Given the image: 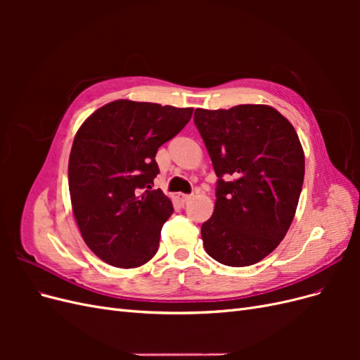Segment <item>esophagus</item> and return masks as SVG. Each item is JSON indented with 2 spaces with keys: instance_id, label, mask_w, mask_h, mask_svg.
Returning a JSON list of instances; mask_svg holds the SVG:
<instances>
[{
  "instance_id": "34e87169",
  "label": "esophagus",
  "mask_w": 360,
  "mask_h": 360,
  "mask_svg": "<svg viewBox=\"0 0 360 360\" xmlns=\"http://www.w3.org/2000/svg\"><path fill=\"white\" fill-rule=\"evenodd\" d=\"M193 198V193L191 195H186V193H177V200L181 202V204H186L188 201H191Z\"/></svg>"
}]
</instances>
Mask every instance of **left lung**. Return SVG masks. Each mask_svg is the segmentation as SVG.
<instances>
[{"label":"left lung","mask_w":360,"mask_h":360,"mask_svg":"<svg viewBox=\"0 0 360 360\" xmlns=\"http://www.w3.org/2000/svg\"><path fill=\"white\" fill-rule=\"evenodd\" d=\"M216 181L214 212L201 226L205 252L245 267L285 237L297 209L304 156L296 130L267 105L195 110Z\"/></svg>","instance_id":"8db88e82"}]
</instances>
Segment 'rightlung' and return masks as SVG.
<instances>
[{
    "mask_svg": "<svg viewBox=\"0 0 360 360\" xmlns=\"http://www.w3.org/2000/svg\"><path fill=\"white\" fill-rule=\"evenodd\" d=\"M192 108L115 101L85 120L69 158V191L84 242L105 263L134 269L159 248L172 202L153 189L158 148L189 123Z\"/></svg>",
    "mask_w": 360,
    "mask_h": 360,
    "instance_id": "right-lung-1",
    "label": "right lung"
}]
</instances>
